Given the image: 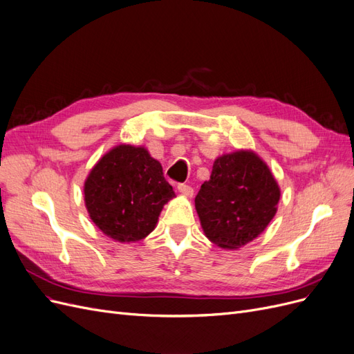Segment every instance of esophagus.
Segmentation results:
<instances>
[{
    "label": "esophagus",
    "mask_w": 354,
    "mask_h": 354,
    "mask_svg": "<svg viewBox=\"0 0 354 354\" xmlns=\"http://www.w3.org/2000/svg\"><path fill=\"white\" fill-rule=\"evenodd\" d=\"M178 191L180 194H184V196H187V197H192V194H194V188L188 184H179Z\"/></svg>",
    "instance_id": "obj_1"
}]
</instances>
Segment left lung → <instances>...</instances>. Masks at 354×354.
<instances>
[{
    "instance_id": "left-lung-1",
    "label": "left lung",
    "mask_w": 354,
    "mask_h": 354,
    "mask_svg": "<svg viewBox=\"0 0 354 354\" xmlns=\"http://www.w3.org/2000/svg\"><path fill=\"white\" fill-rule=\"evenodd\" d=\"M279 196L269 167L252 151H236L216 158L210 179L196 197V209L212 243L238 248L265 231Z\"/></svg>"
}]
</instances>
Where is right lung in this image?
Wrapping results in <instances>:
<instances>
[{
    "instance_id": "add662e5",
    "label": "right lung",
    "mask_w": 354,
    "mask_h": 354,
    "mask_svg": "<svg viewBox=\"0 0 354 354\" xmlns=\"http://www.w3.org/2000/svg\"><path fill=\"white\" fill-rule=\"evenodd\" d=\"M89 218L120 243L150 234L165 204L175 197L163 167L142 147L118 145L91 170L85 182Z\"/></svg>"
}]
</instances>
